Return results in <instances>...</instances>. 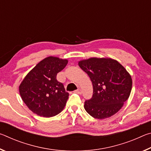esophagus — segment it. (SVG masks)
<instances>
[{
	"label": "esophagus",
	"mask_w": 151,
	"mask_h": 151,
	"mask_svg": "<svg viewBox=\"0 0 151 151\" xmlns=\"http://www.w3.org/2000/svg\"><path fill=\"white\" fill-rule=\"evenodd\" d=\"M75 92H76V93H78V94H82V91L81 90L80 88H78V89H77V90H76Z\"/></svg>",
	"instance_id": "1"
}]
</instances>
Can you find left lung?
Returning <instances> with one entry per match:
<instances>
[{
	"mask_svg": "<svg viewBox=\"0 0 151 151\" xmlns=\"http://www.w3.org/2000/svg\"><path fill=\"white\" fill-rule=\"evenodd\" d=\"M78 66L93 83V96L84 105L86 111L98 119L116 114L131 94L132 81L130 74L118 61L110 58L82 60Z\"/></svg>",
	"mask_w": 151,
	"mask_h": 151,
	"instance_id": "8db88e82",
	"label": "left lung"
}]
</instances>
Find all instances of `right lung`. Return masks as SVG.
<instances>
[{
	"label": "right lung",
	"mask_w": 151,
	"mask_h": 151,
	"mask_svg": "<svg viewBox=\"0 0 151 151\" xmlns=\"http://www.w3.org/2000/svg\"><path fill=\"white\" fill-rule=\"evenodd\" d=\"M68 60L55 57L44 58L27 74L19 86L20 96L30 111L37 115L52 117L63 111L68 99L57 75Z\"/></svg>",
	"instance_id": "right-lung-1"
}]
</instances>
